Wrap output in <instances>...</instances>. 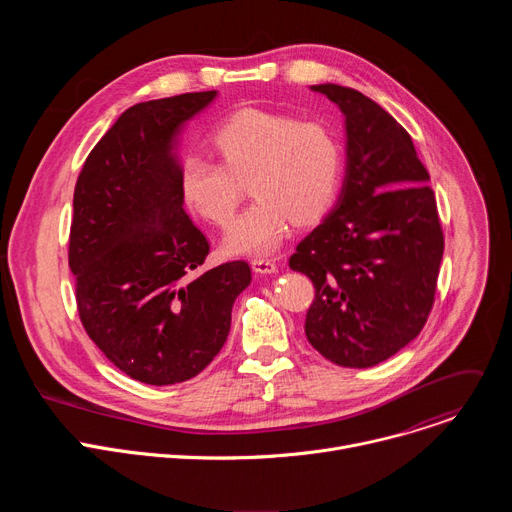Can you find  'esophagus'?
Segmentation results:
<instances>
[{
	"label": "esophagus",
	"mask_w": 512,
	"mask_h": 512,
	"mask_svg": "<svg viewBox=\"0 0 512 512\" xmlns=\"http://www.w3.org/2000/svg\"><path fill=\"white\" fill-rule=\"evenodd\" d=\"M251 267H253V271L259 273V275H271V273L277 271V265H275L273 259H253V261H251Z\"/></svg>",
	"instance_id": "esophagus-1"
}]
</instances>
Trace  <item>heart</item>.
<instances>
[{
    "label": "heart",
    "instance_id": "obj_1",
    "mask_svg": "<svg viewBox=\"0 0 512 512\" xmlns=\"http://www.w3.org/2000/svg\"><path fill=\"white\" fill-rule=\"evenodd\" d=\"M212 145L223 166L186 154L180 164V194L204 221L227 227L249 180L255 202L225 235L233 255L273 253L291 225L312 223L334 200L340 180V150L332 133L318 123L245 109L212 131Z\"/></svg>",
    "mask_w": 512,
    "mask_h": 512
}]
</instances>
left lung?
<instances>
[{"mask_svg": "<svg viewBox=\"0 0 512 512\" xmlns=\"http://www.w3.org/2000/svg\"><path fill=\"white\" fill-rule=\"evenodd\" d=\"M344 115L346 170L336 204L289 267L316 298L310 344L340 367L367 369L407 346L433 306L444 235L411 135L373 99L314 85Z\"/></svg>", "mask_w": 512, "mask_h": 512, "instance_id": "left-lung-1", "label": "left lung"}]
</instances>
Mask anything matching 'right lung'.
Segmentation results:
<instances>
[{
	"instance_id": "1",
	"label": "right lung",
	"mask_w": 512,
	"mask_h": 512,
	"mask_svg": "<svg viewBox=\"0 0 512 512\" xmlns=\"http://www.w3.org/2000/svg\"><path fill=\"white\" fill-rule=\"evenodd\" d=\"M216 95L129 107L89 154L72 198L68 265L81 322L119 371L145 385L204 371L251 283L245 261L202 269L208 241L180 194V135Z\"/></svg>"
}]
</instances>
